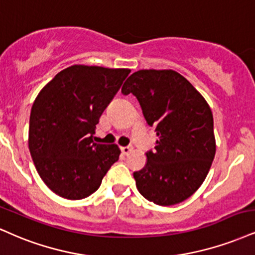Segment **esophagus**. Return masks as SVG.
<instances>
[{"label": "esophagus", "instance_id": "34e87169", "mask_svg": "<svg viewBox=\"0 0 255 255\" xmlns=\"http://www.w3.org/2000/svg\"><path fill=\"white\" fill-rule=\"evenodd\" d=\"M130 151H131V147H129V146H125V147H121V152H122V154H125V155L129 154Z\"/></svg>", "mask_w": 255, "mask_h": 255}]
</instances>
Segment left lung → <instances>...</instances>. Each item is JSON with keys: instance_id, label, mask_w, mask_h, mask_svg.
<instances>
[{"instance_id": "1", "label": "left lung", "mask_w": 255, "mask_h": 255, "mask_svg": "<svg viewBox=\"0 0 255 255\" xmlns=\"http://www.w3.org/2000/svg\"><path fill=\"white\" fill-rule=\"evenodd\" d=\"M124 95L139 101L148 126L155 128L154 151L133 173L139 192L158 205L185 201L204 182L216 152L209 104L188 79L173 70H140L127 78Z\"/></svg>"}]
</instances>
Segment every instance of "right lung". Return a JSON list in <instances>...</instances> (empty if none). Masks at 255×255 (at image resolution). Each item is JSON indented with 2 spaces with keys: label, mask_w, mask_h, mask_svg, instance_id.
<instances>
[{
  "label": "right lung",
  "mask_w": 255,
  "mask_h": 255,
  "mask_svg": "<svg viewBox=\"0 0 255 255\" xmlns=\"http://www.w3.org/2000/svg\"><path fill=\"white\" fill-rule=\"evenodd\" d=\"M129 72L72 65L36 96L30 110L28 147L40 178L54 194L67 199L88 197L119 160L118 145L94 142L93 134Z\"/></svg>",
  "instance_id": "1"
}]
</instances>
